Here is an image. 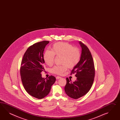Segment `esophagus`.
<instances>
[{"label": "esophagus", "instance_id": "esophagus-1", "mask_svg": "<svg viewBox=\"0 0 120 120\" xmlns=\"http://www.w3.org/2000/svg\"><path fill=\"white\" fill-rule=\"evenodd\" d=\"M56 79H61V77H60V76H57L56 77Z\"/></svg>", "mask_w": 120, "mask_h": 120}]
</instances>
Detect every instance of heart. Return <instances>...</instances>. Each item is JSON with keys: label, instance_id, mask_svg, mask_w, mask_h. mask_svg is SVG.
Listing matches in <instances>:
<instances>
[{"label": "heart", "instance_id": "obj_1", "mask_svg": "<svg viewBox=\"0 0 120 120\" xmlns=\"http://www.w3.org/2000/svg\"><path fill=\"white\" fill-rule=\"evenodd\" d=\"M51 50H46L44 52L43 59L45 63L48 65H52L56 55L61 56V63L63 64L53 68L51 72L54 74L61 75L67 70L68 67L72 68L80 61L81 53L79 49L67 42L56 43L52 46Z\"/></svg>", "mask_w": 120, "mask_h": 120}]
</instances>
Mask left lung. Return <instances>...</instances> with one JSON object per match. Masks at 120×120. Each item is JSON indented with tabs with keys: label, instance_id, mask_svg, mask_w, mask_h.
<instances>
[{
	"label": "left lung",
	"instance_id": "obj_1",
	"mask_svg": "<svg viewBox=\"0 0 120 120\" xmlns=\"http://www.w3.org/2000/svg\"><path fill=\"white\" fill-rule=\"evenodd\" d=\"M82 48V53L79 63L71 71V74L76 73L75 82L67 78L64 91L69 97L77 99L83 96L90 90L93 83L95 69L93 59L87 46L79 41Z\"/></svg>",
	"mask_w": 120,
	"mask_h": 120
}]
</instances>
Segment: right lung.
<instances>
[{
  "instance_id": "right-lung-1",
  "label": "right lung",
  "mask_w": 120,
  "mask_h": 120,
  "mask_svg": "<svg viewBox=\"0 0 120 120\" xmlns=\"http://www.w3.org/2000/svg\"><path fill=\"white\" fill-rule=\"evenodd\" d=\"M49 41L37 42L28 48L24 55L20 67L21 78L26 91L31 96L42 99L46 96L56 82L54 76L42 78L44 71L43 52Z\"/></svg>"
}]
</instances>
